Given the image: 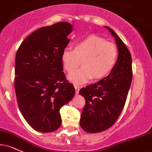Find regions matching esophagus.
Returning a JSON list of instances; mask_svg holds the SVG:
<instances>
[{
  "instance_id": "obj_1",
  "label": "esophagus",
  "mask_w": 152,
  "mask_h": 152,
  "mask_svg": "<svg viewBox=\"0 0 152 152\" xmlns=\"http://www.w3.org/2000/svg\"><path fill=\"white\" fill-rule=\"evenodd\" d=\"M75 90H76V95H77V94H78V91H79V90H80L79 86H75Z\"/></svg>"
}]
</instances>
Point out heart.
<instances>
[{"label":"heart","instance_id":"b5f03b06","mask_svg":"<svg viewBox=\"0 0 152 152\" xmlns=\"http://www.w3.org/2000/svg\"><path fill=\"white\" fill-rule=\"evenodd\" d=\"M61 62L67 72L74 71L82 60V67L69 74L68 79L74 84H83L94 78L101 79L112 71L118 58L116 46L100 36L91 35L75 43L74 49L62 51Z\"/></svg>","mask_w":152,"mask_h":152}]
</instances>
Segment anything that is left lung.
<instances>
[{
	"label": "left lung",
	"instance_id": "obj_1",
	"mask_svg": "<svg viewBox=\"0 0 152 152\" xmlns=\"http://www.w3.org/2000/svg\"><path fill=\"white\" fill-rule=\"evenodd\" d=\"M104 27L114 37L118 54L116 65L106 77L79 91L86 100L80 126L88 133L104 132L114 125L124 109L132 80L129 50L111 28Z\"/></svg>",
	"mask_w": 152,
	"mask_h": 152
}]
</instances>
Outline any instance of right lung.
<instances>
[{
	"label": "right lung",
	"mask_w": 152,
	"mask_h": 152,
	"mask_svg": "<svg viewBox=\"0 0 152 152\" xmlns=\"http://www.w3.org/2000/svg\"><path fill=\"white\" fill-rule=\"evenodd\" d=\"M72 31L68 22L42 27L29 35L17 50V102L26 121L39 132L58 129L61 124L60 109L75 95L73 84L66 81L61 58Z\"/></svg>",
	"instance_id": "add662e5"
}]
</instances>
